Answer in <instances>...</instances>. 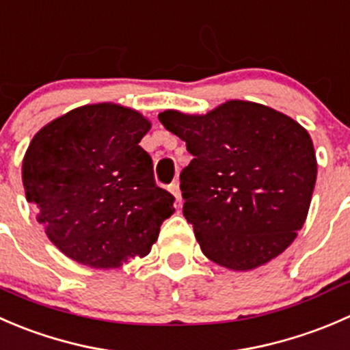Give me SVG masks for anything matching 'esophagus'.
Segmentation results:
<instances>
[{
	"label": "esophagus",
	"instance_id": "1",
	"mask_svg": "<svg viewBox=\"0 0 350 350\" xmlns=\"http://www.w3.org/2000/svg\"><path fill=\"white\" fill-rule=\"evenodd\" d=\"M170 192L175 196L176 202H180V200H182V192H180V183L176 182V180L170 185Z\"/></svg>",
	"mask_w": 350,
	"mask_h": 350
}]
</instances>
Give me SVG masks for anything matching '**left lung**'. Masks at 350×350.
I'll list each match as a JSON object with an SVG mask.
<instances>
[{
  "mask_svg": "<svg viewBox=\"0 0 350 350\" xmlns=\"http://www.w3.org/2000/svg\"><path fill=\"white\" fill-rule=\"evenodd\" d=\"M158 119L193 157L180 174V190L204 255L231 271H252L281 255L306 221L317 182L308 131L245 100L206 116L165 110Z\"/></svg>",
  "mask_w": 350,
  "mask_h": 350,
  "instance_id": "left-lung-1",
  "label": "left lung"
}]
</instances>
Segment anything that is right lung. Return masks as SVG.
Masks as SVG:
<instances>
[{
    "label": "right lung",
    "instance_id": "add662e5",
    "mask_svg": "<svg viewBox=\"0 0 350 350\" xmlns=\"http://www.w3.org/2000/svg\"><path fill=\"white\" fill-rule=\"evenodd\" d=\"M151 122L117 103L83 105L44 126L29 144L22 180L51 241L95 269L146 257L175 197L160 189L139 146Z\"/></svg>",
    "mask_w": 350,
    "mask_h": 350
}]
</instances>
